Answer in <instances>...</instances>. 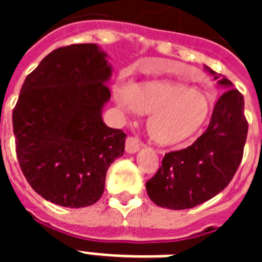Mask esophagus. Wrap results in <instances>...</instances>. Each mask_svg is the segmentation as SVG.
Here are the masks:
<instances>
[{"label": "esophagus", "mask_w": 262, "mask_h": 262, "mask_svg": "<svg viewBox=\"0 0 262 262\" xmlns=\"http://www.w3.org/2000/svg\"><path fill=\"white\" fill-rule=\"evenodd\" d=\"M142 144H140V140L138 138H133L129 136L126 140V152L127 154H136V152L140 149Z\"/></svg>", "instance_id": "esophagus-1"}]
</instances>
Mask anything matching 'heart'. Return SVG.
I'll use <instances>...</instances> for the list:
<instances>
[{
  "instance_id": "1",
  "label": "heart",
  "mask_w": 262,
  "mask_h": 262,
  "mask_svg": "<svg viewBox=\"0 0 262 262\" xmlns=\"http://www.w3.org/2000/svg\"><path fill=\"white\" fill-rule=\"evenodd\" d=\"M118 105L148 115L147 133L157 145H174L195 135L211 114L209 94L169 80L136 82L115 92Z\"/></svg>"
}]
</instances>
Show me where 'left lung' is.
I'll return each instance as SVG.
<instances>
[{"label":"left lung","mask_w":262,"mask_h":262,"mask_svg":"<svg viewBox=\"0 0 262 262\" xmlns=\"http://www.w3.org/2000/svg\"><path fill=\"white\" fill-rule=\"evenodd\" d=\"M205 69L226 92L217 99L205 133L190 147L166 154L145 184L152 202L164 209H191L211 200L230 184L242 163L248 134L244 97L228 78L207 66Z\"/></svg>","instance_id":"8db88e82"}]
</instances>
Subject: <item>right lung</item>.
Here are the masks:
<instances>
[{
  "label": "right lung",
  "instance_id": "1",
  "mask_svg": "<svg viewBox=\"0 0 262 262\" xmlns=\"http://www.w3.org/2000/svg\"><path fill=\"white\" fill-rule=\"evenodd\" d=\"M111 73L99 46L71 45L52 51L23 82L13 111L18 161L32 189L55 205L96 203L108 166L123 156L127 135L102 119Z\"/></svg>",
  "mask_w": 262,
  "mask_h": 262
}]
</instances>
